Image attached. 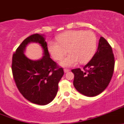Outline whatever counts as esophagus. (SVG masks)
<instances>
[{
	"instance_id": "34e87169",
	"label": "esophagus",
	"mask_w": 124,
	"mask_h": 124,
	"mask_svg": "<svg viewBox=\"0 0 124 124\" xmlns=\"http://www.w3.org/2000/svg\"><path fill=\"white\" fill-rule=\"evenodd\" d=\"M64 72L65 73H67V72H69V70L67 69H64Z\"/></svg>"
}]
</instances>
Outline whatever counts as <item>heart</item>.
<instances>
[{"mask_svg": "<svg viewBox=\"0 0 124 124\" xmlns=\"http://www.w3.org/2000/svg\"><path fill=\"white\" fill-rule=\"evenodd\" d=\"M58 42L50 41L47 49L56 60H62L67 51L70 54L60 62L65 67H70L89 62L96 52L97 37L91 31L71 30L60 34L57 37Z\"/></svg>", "mask_w": 124, "mask_h": 124, "instance_id": "1", "label": "heart"}]
</instances>
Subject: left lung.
Instances as JSON below:
<instances>
[{
    "instance_id": "left-lung-1",
    "label": "left lung",
    "mask_w": 124,
    "mask_h": 124,
    "mask_svg": "<svg viewBox=\"0 0 124 124\" xmlns=\"http://www.w3.org/2000/svg\"><path fill=\"white\" fill-rule=\"evenodd\" d=\"M115 58L112 48L102 37L99 40L97 52L84 67L72 69L74 74L73 85L80 93L95 96L105 90L112 78Z\"/></svg>"
}]
</instances>
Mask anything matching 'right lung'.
Returning <instances> with one entry per match:
<instances>
[{"label": "right lung", "instance_id": "right-lung-1", "mask_svg": "<svg viewBox=\"0 0 124 124\" xmlns=\"http://www.w3.org/2000/svg\"><path fill=\"white\" fill-rule=\"evenodd\" d=\"M30 42H37L42 47L44 55L41 59L32 61L24 54ZM11 68L17 87L27 100L43 105L55 98L64 71L50 58L44 35L33 34L23 40L13 54Z\"/></svg>", "mask_w": 124, "mask_h": 124}]
</instances>
